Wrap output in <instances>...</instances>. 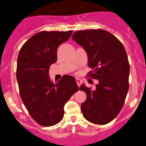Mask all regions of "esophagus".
I'll use <instances>...</instances> for the list:
<instances>
[{"mask_svg": "<svg viewBox=\"0 0 146 146\" xmlns=\"http://www.w3.org/2000/svg\"><path fill=\"white\" fill-rule=\"evenodd\" d=\"M76 82H77V85H78V87H80V84H81V80H80V79H79V78H76Z\"/></svg>", "mask_w": 146, "mask_h": 146, "instance_id": "1", "label": "esophagus"}]
</instances>
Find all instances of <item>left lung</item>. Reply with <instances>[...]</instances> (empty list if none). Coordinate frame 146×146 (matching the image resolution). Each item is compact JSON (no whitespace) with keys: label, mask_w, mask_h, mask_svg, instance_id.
Wrapping results in <instances>:
<instances>
[{"label":"left lung","mask_w":146,"mask_h":146,"mask_svg":"<svg viewBox=\"0 0 146 146\" xmlns=\"http://www.w3.org/2000/svg\"><path fill=\"white\" fill-rule=\"evenodd\" d=\"M72 39L87 52L88 65L93 69L89 76L99 81L95 90L84 84L79 88L87 95L81 104L83 117L96 124L110 123L120 112L129 90L130 66L126 50L115 36L104 29L77 31Z\"/></svg>","instance_id":"obj_1"}]
</instances>
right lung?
<instances>
[{
    "label": "right lung",
    "instance_id": "obj_1",
    "mask_svg": "<svg viewBox=\"0 0 146 146\" xmlns=\"http://www.w3.org/2000/svg\"><path fill=\"white\" fill-rule=\"evenodd\" d=\"M73 31L38 32L23 44L17 61V83L23 103L34 120L43 126L61 121L64 105L78 90L74 77L65 75L57 83L50 80L48 70L57 60L58 46Z\"/></svg>",
    "mask_w": 146,
    "mask_h": 146
}]
</instances>
